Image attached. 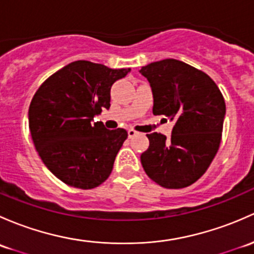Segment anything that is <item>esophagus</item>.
Here are the masks:
<instances>
[{"label": "esophagus", "mask_w": 254, "mask_h": 254, "mask_svg": "<svg viewBox=\"0 0 254 254\" xmlns=\"http://www.w3.org/2000/svg\"><path fill=\"white\" fill-rule=\"evenodd\" d=\"M127 135H129V137H134V136L137 135V131H135L134 129H129L127 130Z\"/></svg>", "instance_id": "obj_1"}]
</instances>
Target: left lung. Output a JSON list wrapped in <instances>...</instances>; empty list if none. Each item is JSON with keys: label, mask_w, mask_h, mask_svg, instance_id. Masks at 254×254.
<instances>
[{"label": "left lung", "mask_w": 254, "mask_h": 254, "mask_svg": "<svg viewBox=\"0 0 254 254\" xmlns=\"http://www.w3.org/2000/svg\"><path fill=\"white\" fill-rule=\"evenodd\" d=\"M140 73L151 85L154 116L174 122L169 138L147 134L149 146L141 164L163 188L190 186L204 174L220 146L223 95L207 74L173 58L147 64Z\"/></svg>", "instance_id": "left-lung-1"}]
</instances>
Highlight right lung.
I'll return each mask as SVG.
<instances>
[{"label": "right lung", "instance_id": "right-lung-1", "mask_svg": "<svg viewBox=\"0 0 254 254\" xmlns=\"http://www.w3.org/2000/svg\"><path fill=\"white\" fill-rule=\"evenodd\" d=\"M127 69L75 61L42 82L29 107V129L40 158L53 175L90 190L106 181L127 140L124 129L93 123L111 107V87Z\"/></svg>", "mask_w": 254, "mask_h": 254}]
</instances>
